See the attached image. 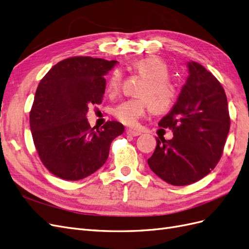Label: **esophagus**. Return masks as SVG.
I'll use <instances>...</instances> for the list:
<instances>
[{
  "label": "esophagus",
  "mask_w": 249,
  "mask_h": 249,
  "mask_svg": "<svg viewBox=\"0 0 249 249\" xmlns=\"http://www.w3.org/2000/svg\"><path fill=\"white\" fill-rule=\"evenodd\" d=\"M125 133H126L127 135H130V136H133V137H136V136H139V135H141L140 132L135 131V130H131V129H127V130L125 131Z\"/></svg>",
  "instance_id": "esophagus-1"
}]
</instances>
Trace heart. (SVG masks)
<instances>
[{
	"instance_id": "heart-1",
	"label": "heart",
	"mask_w": 249,
	"mask_h": 249,
	"mask_svg": "<svg viewBox=\"0 0 249 249\" xmlns=\"http://www.w3.org/2000/svg\"><path fill=\"white\" fill-rule=\"evenodd\" d=\"M133 70L145 79L138 90V99H130L115 107L113 114L120 123L134 126L148 109L156 113L167 111L177 99V86L169 78L167 64L162 59L148 56L132 63ZM122 85V73L114 71L110 76L106 91L110 95L116 94Z\"/></svg>"
}]
</instances>
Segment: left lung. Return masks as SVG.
<instances>
[{"label":"left lung","mask_w":249,"mask_h":249,"mask_svg":"<svg viewBox=\"0 0 249 249\" xmlns=\"http://www.w3.org/2000/svg\"><path fill=\"white\" fill-rule=\"evenodd\" d=\"M177 103L159 126L173 138H157L148 166L165 182L186 186L197 182L219 162L230 131L231 118L224 89L212 73L194 61Z\"/></svg>","instance_id":"8db88e82"}]
</instances>
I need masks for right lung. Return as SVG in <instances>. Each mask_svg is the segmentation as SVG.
Segmentation results:
<instances>
[{
    "label": "right lung",
    "mask_w": 249,
    "mask_h": 249,
    "mask_svg": "<svg viewBox=\"0 0 249 249\" xmlns=\"http://www.w3.org/2000/svg\"><path fill=\"white\" fill-rule=\"evenodd\" d=\"M116 62L71 57L41 79L30 111V127L42 164L54 176L79 180L92 175L107 161L111 142L124 133L118 122L94 130L86 118L90 105L102 103L104 76Z\"/></svg>",
    "instance_id": "right-lung-1"
}]
</instances>
